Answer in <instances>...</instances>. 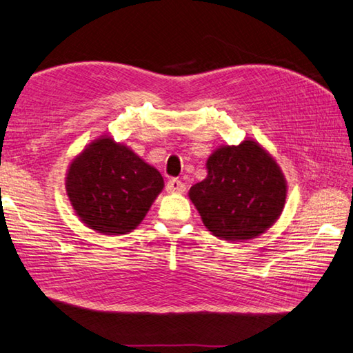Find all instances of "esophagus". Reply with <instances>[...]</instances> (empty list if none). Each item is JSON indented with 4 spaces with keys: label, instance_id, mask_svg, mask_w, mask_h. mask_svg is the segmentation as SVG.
<instances>
[{
    "label": "esophagus",
    "instance_id": "1",
    "mask_svg": "<svg viewBox=\"0 0 353 353\" xmlns=\"http://www.w3.org/2000/svg\"><path fill=\"white\" fill-rule=\"evenodd\" d=\"M185 190H187V187H185V183L182 181H179V179H171V181L166 183V191H168L170 194H182L185 193Z\"/></svg>",
    "mask_w": 353,
    "mask_h": 353
}]
</instances>
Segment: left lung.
I'll return each mask as SVG.
<instances>
[{"mask_svg": "<svg viewBox=\"0 0 353 353\" xmlns=\"http://www.w3.org/2000/svg\"><path fill=\"white\" fill-rule=\"evenodd\" d=\"M211 234L248 241L265 233L283 214L287 181L264 146L253 139L222 145L207 159V177L188 191Z\"/></svg>", "mask_w": 353, "mask_h": 353, "instance_id": "obj_1", "label": "left lung"}]
</instances>
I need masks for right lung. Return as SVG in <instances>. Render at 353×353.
Returning <instances> with one entry per match:
<instances>
[{
  "label": "right lung",
  "mask_w": 353,
  "mask_h": 353,
  "mask_svg": "<svg viewBox=\"0 0 353 353\" xmlns=\"http://www.w3.org/2000/svg\"><path fill=\"white\" fill-rule=\"evenodd\" d=\"M65 185L77 217L108 236L136 230L165 187L154 166L110 136L95 139L72 159Z\"/></svg>",
  "instance_id": "right-lung-1"
}]
</instances>
